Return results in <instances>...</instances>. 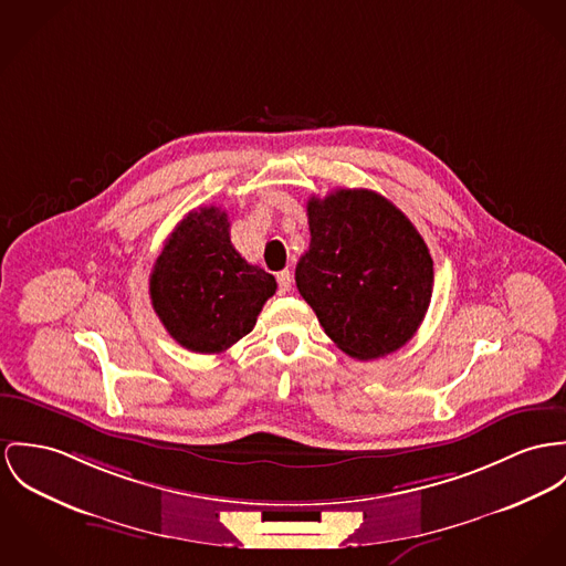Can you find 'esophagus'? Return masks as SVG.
<instances>
[{"instance_id": "esophagus-1", "label": "esophagus", "mask_w": 566, "mask_h": 566, "mask_svg": "<svg viewBox=\"0 0 566 566\" xmlns=\"http://www.w3.org/2000/svg\"><path fill=\"white\" fill-rule=\"evenodd\" d=\"M277 289H280V293H291V289H293V273L291 271H280L277 273Z\"/></svg>"}]
</instances>
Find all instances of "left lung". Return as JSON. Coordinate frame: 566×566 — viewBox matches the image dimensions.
<instances>
[{"label": "left lung", "instance_id": "8db88e82", "mask_svg": "<svg viewBox=\"0 0 566 566\" xmlns=\"http://www.w3.org/2000/svg\"><path fill=\"white\" fill-rule=\"evenodd\" d=\"M307 223L295 282L325 334L361 361L407 345L433 295V259L416 226L370 189L312 196Z\"/></svg>", "mask_w": 566, "mask_h": 566}]
</instances>
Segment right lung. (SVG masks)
I'll list each match as a JSON object with an SVG mask.
<instances>
[{
    "label": "right lung",
    "mask_w": 566,
    "mask_h": 566,
    "mask_svg": "<svg viewBox=\"0 0 566 566\" xmlns=\"http://www.w3.org/2000/svg\"><path fill=\"white\" fill-rule=\"evenodd\" d=\"M277 284L230 243L219 207L191 211L168 237L150 273V302L180 347L221 353L248 336Z\"/></svg>",
    "instance_id": "right-lung-1"
}]
</instances>
